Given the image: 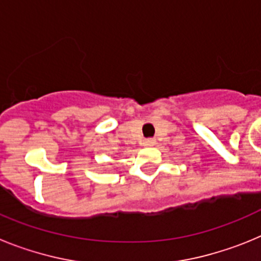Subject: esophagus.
Returning <instances> with one entry per match:
<instances>
[{
  "mask_svg": "<svg viewBox=\"0 0 261 261\" xmlns=\"http://www.w3.org/2000/svg\"><path fill=\"white\" fill-rule=\"evenodd\" d=\"M154 140L153 138H145L144 141H142V144H144V146H153L154 145Z\"/></svg>",
  "mask_w": 261,
  "mask_h": 261,
  "instance_id": "34e87169",
  "label": "esophagus"
}]
</instances>
